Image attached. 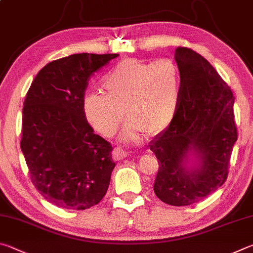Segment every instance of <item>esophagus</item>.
Segmentation results:
<instances>
[{
	"label": "esophagus",
	"instance_id": "34e87169",
	"mask_svg": "<svg viewBox=\"0 0 253 253\" xmlns=\"http://www.w3.org/2000/svg\"><path fill=\"white\" fill-rule=\"evenodd\" d=\"M113 157L115 160H123L124 158L127 157V153L122 148H115L113 151Z\"/></svg>",
	"mask_w": 253,
	"mask_h": 253
}]
</instances>
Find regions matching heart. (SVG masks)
<instances>
[{
	"instance_id": "1",
	"label": "heart",
	"mask_w": 253,
	"mask_h": 253,
	"mask_svg": "<svg viewBox=\"0 0 253 253\" xmlns=\"http://www.w3.org/2000/svg\"><path fill=\"white\" fill-rule=\"evenodd\" d=\"M104 94L91 93L83 100L88 123L99 133L111 136L124 118L127 122L119 134L124 142H139L143 132L154 135L166 130L179 106L181 81L169 60L144 62L126 59L102 80Z\"/></svg>"
}]
</instances>
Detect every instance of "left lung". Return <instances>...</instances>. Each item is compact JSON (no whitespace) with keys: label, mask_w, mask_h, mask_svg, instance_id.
Returning a JSON list of instances; mask_svg holds the SVG:
<instances>
[{"label":"left lung","mask_w":253,"mask_h":253,"mask_svg":"<svg viewBox=\"0 0 253 253\" xmlns=\"http://www.w3.org/2000/svg\"><path fill=\"white\" fill-rule=\"evenodd\" d=\"M181 77L172 122L149 148L159 161L153 190L167 205L185 207L218 190L237 141L234 97L209 62L191 48L174 53Z\"/></svg>","instance_id":"left-lung-1"}]
</instances>
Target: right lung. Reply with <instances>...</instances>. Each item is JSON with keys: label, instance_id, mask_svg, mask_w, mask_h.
<instances>
[{"label": "right lung", "instance_id": "obj_1", "mask_svg": "<svg viewBox=\"0 0 253 253\" xmlns=\"http://www.w3.org/2000/svg\"><path fill=\"white\" fill-rule=\"evenodd\" d=\"M119 54L79 53L46 64L26 93L21 150L41 196L63 209L85 210L108 191L112 145L83 111L91 75Z\"/></svg>", "mask_w": 253, "mask_h": 253}]
</instances>
